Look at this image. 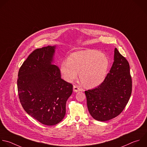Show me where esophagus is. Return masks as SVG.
Returning <instances> with one entry per match:
<instances>
[{
  "instance_id": "esophagus-1",
  "label": "esophagus",
  "mask_w": 147,
  "mask_h": 147,
  "mask_svg": "<svg viewBox=\"0 0 147 147\" xmlns=\"http://www.w3.org/2000/svg\"><path fill=\"white\" fill-rule=\"evenodd\" d=\"M82 89L80 88V87H78L77 85H74L73 86V91L74 92H78L80 91H81Z\"/></svg>"
}]
</instances>
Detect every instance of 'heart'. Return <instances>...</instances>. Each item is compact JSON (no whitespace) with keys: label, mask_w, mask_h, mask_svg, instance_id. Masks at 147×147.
Wrapping results in <instances>:
<instances>
[{"label":"heart","mask_w":147,"mask_h":147,"mask_svg":"<svg viewBox=\"0 0 147 147\" xmlns=\"http://www.w3.org/2000/svg\"><path fill=\"white\" fill-rule=\"evenodd\" d=\"M110 66L108 57L104 53L92 50L74 52L61 65V72L64 79L71 82L79 72L82 84L87 88L100 85L106 79Z\"/></svg>","instance_id":"b5f03b06"}]
</instances>
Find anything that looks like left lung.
Here are the masks:
<instances>
[{
    "mask_svg": "<svg viewBox=\"0 0 147 147\" xmlns=\"http://www.w3.org/2000/svg\"><path fill=\"white\" fill-rule=\"evenodd\" d=\"M131 89L129 64L115 48L114 62L105 81L98 87L85 91L90 115L103 122L117 117L127 104Z\"/></svg>",
    "mask_w": 147,
    "mask_h": 147,
    "instance_id": "8db88e82",
    "label": "left lung"
}]
</instances>
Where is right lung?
Instances as JSON below:
<instances>
[{
	"label": "right lung",
	"mask_w": 147,
	"mask_h": 147,
	"mask_svg": "<svg viewBox=\"0 0 147 147\" xmlns=\"http://www.w3.org/2000/svg\"><path fill=\"white\" fill-rule=\"evenodd\" d=\"M56 45L38 48L20 67L17 86L24 110L40 123L53 126L66 114V103L73 85L61 78L59 68L53 64Z\"/></svg>",
	"instance_id": "1"
}]
</instances>
